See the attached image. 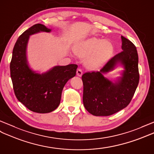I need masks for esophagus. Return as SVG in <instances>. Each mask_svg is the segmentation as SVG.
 <instances>
[{
    "mask_svg": "<svg viewBox=\"0 0 154 154\" xmlns=\"http://www.w3.org/2000/svg\"><path fill=\"white\" fill-rule=\"evenodd\" d=\"M76 74L78 76H82V74H83V72H82V70L80 69H78L76 70Z\"/></svg>",
    "mask_w": 154,
    "mask_h": 154,
    "instance_id": "esophagus-1",
    "label": "esophagus"
}]
</instances>
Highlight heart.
<instances>
[{"mask_svg":"<svg viewBox=\"0 0 154 154\" xmlns=\"http://www.w3.org/2000/svg\"><path fill=\"white\" fill-rule=\"evenodd\" d=\"M114 51V46L110 40L91 38L80 43L76 50L79 57L86 58L85 65L95 69L104 64Z\"/></svg>","mask_w":154,"mask_h":154,"instance_id":"heart-1","label":"heart"}]
</instances>
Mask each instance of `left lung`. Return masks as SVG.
I'll use <instances>...</instances> for the list:
<instances>
[{
    "label": "left lung",
    "mask_w": 154,
    "mask_h": 154,
    "mask_svg": "<svg viewBox=\"0 0 154 154\" xmlns=\"http://www.w3.org/2000/svg\"><path fill=\"white\" fill-rule=\"evenodd\" d=\"M121 38L122 52L110 59L100 70L86 72L82 76L84 105L93 116H110L125 108L138 86L139 73L137 48L129 40L123 36ZM118 64L125 69L121 77L112 82L103 76Z\"/></svg>",
    "instance_id": "1"
}]
</instances>
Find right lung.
Returning <instances> with one entry per match:
<instances>
[{"label":"right lung","instance_id":"1","mask_svg":"<svg viewBox=\"0 0 154 154\" xmlns=\"http://www.w3.org/2000/svg\"><path fill=\"white\" fill-rule=\"evenodd\" d=\"M51 31L40 23L26 30L15 44L10 63L11 79L17 100L29 110L40 114L49 113L59 106L63 89L69 80L75 76L78 68L75 64L55 66L40 74L30 67L27 57L30 36Z\"/></svg>","mask_w":154,"mask_h":154}]
</instances>
